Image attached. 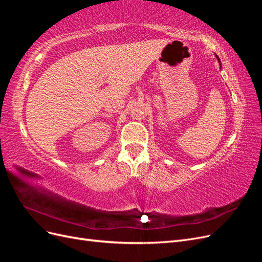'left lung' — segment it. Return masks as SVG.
<instances>
[{
    "mask_svg": "<svg viewBox=\"0 0 262 262\" xmlns=\"http://www.w3.org/2000/svg\"><path fill=\"white\" fill-rule=\"evenodd\" d=\"M215 57H216V59H217V61H219V63H220V66H221V60H220V58L217 57V55H215Z\"/></svg>",
    "mask_w": 262,
    "mask_h": 262,
    "instance_id": "1",
    "label": "left lung"
}]
</instances>
